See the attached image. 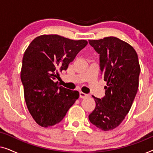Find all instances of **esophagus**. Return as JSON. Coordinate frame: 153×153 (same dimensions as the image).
I'll list each match as a JSON object with an SVG mask.
<instances>
[{"mask_svg": "<svg viewBox=\"0 0 153 153\" xmlns=\"http://www.w3.org/2000/svg\"><path fill=\"white\" fill-rule=\"evenodd\" d=\"M79 96H80L81 98H85L87 97L88 95L87 94H85L84 93H83V92H79Z\"/></svg>", "mask_w": 153, "mask_h": 153, "instance_id": "esophagus-1", "label": "esophagus"}]
</instances>
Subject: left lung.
I'll return each instance as SVG.
<instances>
[{
  "mask_svg": "<svg viewBox=\"0 0 153 153\" xmlns=\"http://www.w3.org/2000/svg\"><path fill=\"white\" fill-rule=\"evenodd\" d=\"M88 42L100 54V70L107 82L104 97L93 96L96 106L88 118L97 128L111 130L124 120L137 95L141 71L139 58L131 46L117 37Z\"/></svg>",
  "mask_w": 153,
  "mask_h": 153,
  "instance_id": "1",
  "label": "left lung"
}]
</instances>
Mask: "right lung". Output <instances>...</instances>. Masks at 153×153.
Returning a JSON list of instances; mask_svg holds the SVG:
<instances>
[{
	"instance_id": "add662e5",
	"label": "right lung",
	"mask_w": 153,
	"mask_h": 153,
	"mask_svg": "<svg viewBox=\"0 0 153 153\" xmlns=\"http://www.w3.org/2000/svg\"><path fill=\"white\" fill-rule=\"evenodd\" d=\"M86 40H72L58 35L37 37L29 45L22 60L21 80L27 107L42 127L61 121L79 97L76 91L59 86L58 71L66 70Z\"/></svg>"
}]
</instances>
